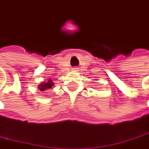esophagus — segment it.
Returning <instances> with one entry per match:
<instances>
[{
    "mask_svg": "<svg viewBox=\"0 0 149 149\" xmlns=\"http://www.w3.org/2000/svg\"><path fill=\"white\" fill-rule=\"evenodd\" d=\"M72 71H77V68H72Z\"/></svg>",
    "mask_w": 149,
    "mask_h": 149,
    "instance_id": "obj_1",
    "label": "esophagus"
}]
</instances>
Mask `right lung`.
<instances>
[{"label":"right lung","instance_id":"obj_1","mask_svg":"<svg viewBox=\"0 0 149 149\" xmlns=\"http://www.w3.org/2000/svg\"><path fill=\"white\" fill-rule=\"evenodd\" d=\"M54 81H53V80L49 78V80L44 81H42L41 83H39L38 85V88L39 89V91H48L50 88H52V86H54Z\"/></svg>","mask_w":149,"mask_h":149}]
</instances>
